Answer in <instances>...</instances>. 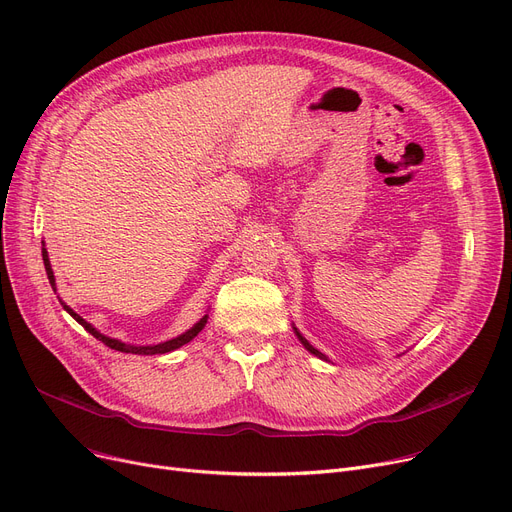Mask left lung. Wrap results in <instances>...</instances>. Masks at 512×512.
<instances>
[{
  "label": "left lung",
  "mask_w": 512,
  "mask_h": 512,
  "mask_svg": "<svg viewBox=\"0 0 512 512\" xmlns=\"http://www.w3.org/2000/svg\"><path fill=\"white\" fill-rule=\"evenodd\" d=\"M292 330H294V334H297V338L301 340V344L307 348V351H309L311 355H315V357H317V359H321V361H330V359H328L324 353L317 351V348H315V346H313V344H311V342H309V340H307V338H305V336L299 332V328L294 326V324H292Z\"/></svg>",
  "instance_id": "left-lung-1"
}]
</instances>
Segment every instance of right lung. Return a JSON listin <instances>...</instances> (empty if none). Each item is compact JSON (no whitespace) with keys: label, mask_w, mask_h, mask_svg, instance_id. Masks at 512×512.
<instances>
[{"label":"right lung","mask_w":512,"mask_h":512,"mask_svg":"<svg viewBox=\"0 0 512 512\" xmlns=\"http://www.w3.org/2000/svg\"><path fill=\"white\" fill-rule=\"evenodd\" d=\"M41 255H43V263H45L47 280H49V284H51L53 292H56V290H58V286H56V276H53V270H51V263H49V255H47V249H45V242H41ZM58 299H60V297H58ZM60 303H62L64 311H66L72 319H76L78 324L83 326L91 336H95L97 340H101L105 346L114 348V351H120V353H132V355H166V353H172V351H176V348H180V346H184V344L191 342V340H193V338H195V336L205 328L207 319H209V313H205L193 328H188L186 332H182V334H178L176 338H170V340H166V342H157V344H128V342H122V340H118V338H112V336H105V334H101L93 324H89L87 319L80 317V315H78L72 307H68L62 299H60Z\"/></svg>","instance_id":"add662e5"}]
</instances>
